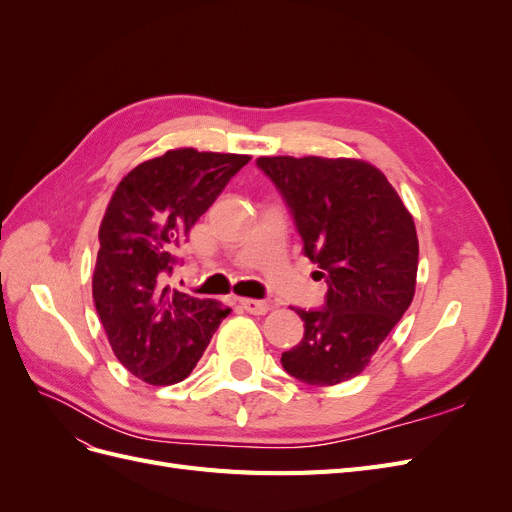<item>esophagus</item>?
<instances>
[{
    "instance_id": "34e87169",
    "label": "esophagus",
    "mask_w": 512,
    "mask_h": 512,
    "mask_svg": "<svg viewBox=\"0 0 512 512\" xmlns=\"http://www.w3.org/2000/svg\"><path fill=\"white\" fill-rule=\"evenodd\" d=\"M241 303V307L245 309L247 314H254V316H265L269 309H271V305L267 303V301H256V299H241L239 301Z\"/></svg>"
}]
</instances>
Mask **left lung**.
<instances>
[{"instance_id": "8db88e82", "label": "left lung", "mask_w": 512, "mask_h": 512, "mask_svg": "<svg viewBox=\"0 0 512 512\" xmlns=\"http://www.w3.org/2000/svg\"><path fill=\"white\" fill-rule=\"evenodd\" d=\"M256 164L282 192L303 254L329 284L322 309H297L305 335L282 354V365L312 386L346 382L369 365L414 299L412 215L365 160L271 156Z\"/></svg>"}]
</instances>
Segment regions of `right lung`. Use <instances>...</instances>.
<instances>
[{
    "label": "right lung",
    "instance_id": "1",
    "mask_svg": "<svg viewBox=\"0 0 512 512\" xmlns=\"http://www.w3.org/2000/svg\"><path fill=\"white\" fill-rule=\"evenodd\" d=\"M241 153L170 149L119 181L100 224L94 303L119 363L153 386L192 374L230 307L168 286L179 247L250 162Z\"/></svg>",
    "mask_w": 512,
    "mask_h": 512
}]
</instances>
